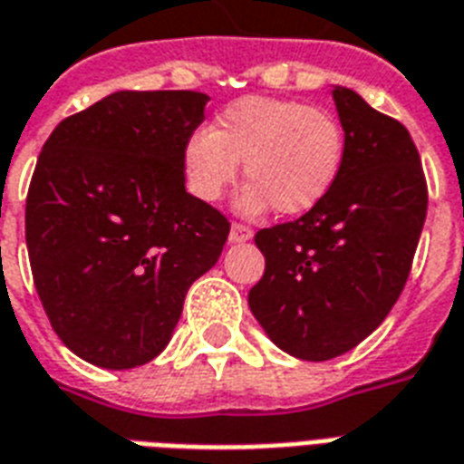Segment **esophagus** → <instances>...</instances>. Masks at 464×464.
Returning a JSON list of instances; mask_svg holds the SVG:
<instances>
[{"mask_svg":"<svg viewBox=\"0 0 464 464\" xmlns=\"http://www.w3.org/2000/svg\"><path fill=\"white\" fill-rule=\"evenodd\" d=\"M253 238V231H250L248 226H243V223H233L231 233H228V241L231 243H246Z\"/></svg>","mask_w":464,"mask_h":464,"instance_id":"1","label":"esophagus"}]
</instances>
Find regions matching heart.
<instances>
[{
  "label": "heart",
  "mask_w": 464,
  "mask_h": 464,
  "mask_svg": "<svg viewBox=\"0 0 464 464\" xmlns=\"http://www.w3.org/2000/svg\"><path fill=\"white\" fill-rule=\"evenodd\" d=\"M238 208L260 214H304L327 197L344 162V132L329 112L297 101L250 95L231 102L214 130H194L184 142L188 191L201 201H218L241 174Z\"/></svg>",
  "instance_id": "b5f03b06"
}]
</instances>
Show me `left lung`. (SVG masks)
<instances>
[{
    "label": "left lung",
    "instance_id": "left-lung-1",
    "mask_svg": "<svg viewBox=\"0 0 464 464\" xmlns=\"http://www.w3.org/2000/svg\"><path fill=\"white\" fill-rule=\"evenodd\" d=\"M344 162L329 194L297 221L256 233L266 273L248 307L295 359L346 354L386 319L411 273L428 211L408 130L362 95L332 88Z\"/></svg>",
    "mask_w": 464,
    "mask_h": 464
}]
</instances>
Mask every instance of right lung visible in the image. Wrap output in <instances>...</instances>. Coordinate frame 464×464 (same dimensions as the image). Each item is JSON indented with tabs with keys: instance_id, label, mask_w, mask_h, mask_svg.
Segmentation results:
<instances>
[{
	"instance_id": "add662e5",
	"label": "right lung",
	"mask_w": 464,
	"mask_h": 464,
	"mask_svg": "<svg viewBox=\"0 0 464 464\" xmlns=\"http://www.w3.org/2000/svg\"><path fill=\"white\" fill-rule=\"evenodd\" d=\"M194 91H118L66 118L26 197V248L51 327L83 362L135 369L169 344L231 223L184 187Z\"/></svg>"
}]
</instances>
